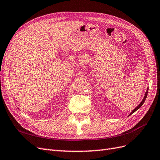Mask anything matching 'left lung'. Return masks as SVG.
<instances>
[{"mask_svg":"<svg viewBox=\"0 0 160 160\" xmlns=\"http://www.w3.org/2000/svg\"><path fill=\"white\" fill-rule=\"evenodd\" d=\"M148 88L147 89V90H146V94H145V96H144V97H143V100H142V101L140 102V104H139L136 108H135V109H133V110H132V112L130 113V115H129V116H130V115H132V114H133V113H134L136 110H138V109H139V108H140L142 105H143V103H144V102H145V100H146V97H147V95H148Z\"/></svg>","mask_w":160,"mask_h":160,"instance_id":"8db88e82","label":"left lung"}]
</instances>
